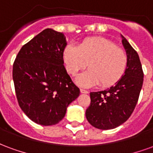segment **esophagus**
<instances>
[{"instance_id": "esophagus-1", "label": "esophagus", "mask_w": 153, "mask_h": 153, "mask_svg": "<svg viewBox=\"0 0 153 153\" xmlns=\"http://www.w3.org/2000/svg\"><path fill=\"white\" fill-rule=\"evenodd\" d=\"M80 92H81L82 93H85V94H88V91H87V90L85 89H83V88H81V89H80Z\"/></svg>"}]
</instances>
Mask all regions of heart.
Returning <instances> with one entry per match:
<instances>
[{
    "instance_id": "obj_1",
    "label": "heart",
    "mask_w": 153,
    "mask_h": 153,
    "mask_svg": "<svg viewBox=\"0 0 153 153\" xmlns=\"http://www.w3.org/2000/svg\"><path fill=\"white\" fill-rule=\"evenodd\" d=\"M68 73L72 76L87 67L76 83L82 87L112 86L120 79L127 67V56L111 41L103 38H89L78 46H67L63 53Z\"/></svg>"
}]
</instances>
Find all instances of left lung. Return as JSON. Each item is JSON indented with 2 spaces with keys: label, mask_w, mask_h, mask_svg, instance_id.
Masks as SVG:
<instances>
[{
  "label": "left lung",
  "mask_w": 153,
  "mask_h": 153,
  "mask_svg": "<svg viewBox=\"0 0 153 153\" xmlns=\"http://www.w3.org/2000/svg\"><path fill=\"white\" fill-rule=\"evenodd\" d=\"M127 56V67L114 86L90 93L91 103L86 118L93 127L112 129L125 123L134 111L143 83V72L137 51L120 35Z\"/></svg>",
  "instance_id": "left-lung-1"
}]
</instances>
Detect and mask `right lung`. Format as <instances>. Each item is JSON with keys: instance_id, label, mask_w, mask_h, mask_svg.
<instances>
[{"instance_id": "right-lung-1", "label": "right lung", "mask_w": 153, "mask_h": 153, "mask_svg": "<svg viewBox=\"0 0 153 153\" xmlns=\"http://www.w3.org/2000/svg\"><path fill=\"white\" fill-rule=\"evenodd\" d=\"M66 45L64 33L44 29L22 47L13 65L19 105L38 125H56L79 96V88L64 66Z\"/></svg>"}]
</instances>
